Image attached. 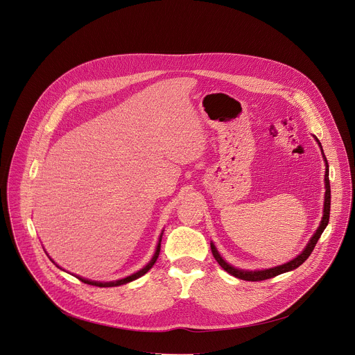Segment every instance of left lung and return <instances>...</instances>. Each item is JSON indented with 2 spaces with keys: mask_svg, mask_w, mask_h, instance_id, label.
I'll return each mask as SVG.
<instances>
[{
  "mask_svg": "<svg viewBox=\"0 0 355 355\" xmlns=\"http://www.w3.org/2000/svg\"><path fill=\"white\" fill-rule=\"evenodd\" d=\"M321 146V144H320ZM324 153V152H322ZM324 159H325V163H327V171H325V188H327V192H325V203H324V217H322V221L317 230V232L314 234V236L310 239L309 245L306 246V249L302 252V254H299L296 259H293L292 261L286 263V264H282L279 267H274V268H270V270H264V271H242V270H236L234 267H231L228 263H225L221 256L218 254V252L216 250L214 245L211 243V253L214 256V259L217 260V263L223 267L224 271H227L228 274L239 278V279H243V281H252V282H257V281H266V279H270V278H274L277 275H281L284 272H288V271H292V270H296L297 267H300L309 257L310 254L313 253L318 239L321 238L324 230L327 228L328 223H329V214H331V182H329V166H328V160L324 155Z\"/></svg>",
  "mask_w": 355,
  "mask_h": 355,
  "instance_id": "left-lung-1",
  "label": "left lung"
}]
</instances>
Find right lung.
<instances>
[{"mask_svg": "<svg viewBox=\"0 0 355 355\" xmlns=\"http://www.w3.org/2000/svg\"><path fill=\"white\" fill-rule=\"evenodd\" d=\"M162 241V239H160ZM160 241H159V245H157V248H156V253H155V256H153V259L149 261V264L148 266H145L142 270H139L138 272H135V274H132V275H130V277H127V278H124V279H120V281H116V282H94V281H88V279H84V278H80V277H77V279H80L81 282H84V284H87V285H94V286H99V288H110V286H120V285H124V284H128V282H131V281H135V279H138L139 277H142V275H145L153 266H155V263H156V260H157V257H159V253H160Z\"/></svg>", "mask_w": 355, "mask_h": 355, "instance_id": "right-lung-1", "label": "right lung"}]
</instances>
